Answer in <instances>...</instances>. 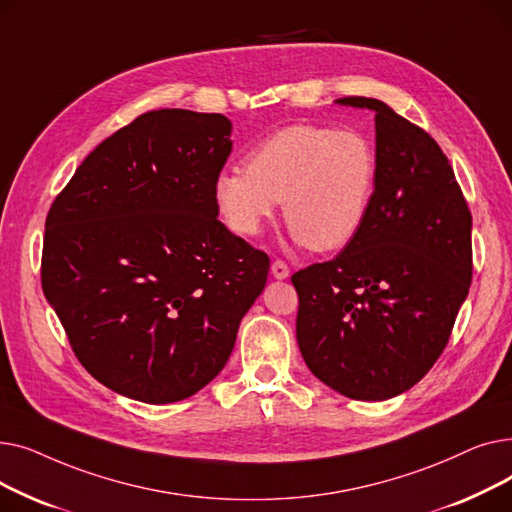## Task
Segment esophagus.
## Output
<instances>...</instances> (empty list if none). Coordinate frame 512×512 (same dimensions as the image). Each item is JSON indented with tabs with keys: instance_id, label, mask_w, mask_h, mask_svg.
<instances>
[{
	"instance_id": "34e87169",
	"label": "esophagus",
	"mask_w": 512,
	"mask_h": 512,
	"mask_svg": "<svg viewBox=\"0 0 512 512\" xmlns=\"http://www.w3.org/2000/svg\"><path fill=\"white\" fill-rule=\"evenodd\" d=\"M272 274H274V278L284 280V278H288V276H290V267L286 265V261L276 259V261L272 263Z\"/></svg>"
}]
</instances>
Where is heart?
Masks as SVG:
<instances>
[{
  "instance_id": "heart-1",
  "label": "heart",
  "mask_w": 512,
  "mask_h": 512,
  "mask_svg": "<svg viewBox=\"0 0 512 512\" xmlns=\"http://www.w3.org/2000/svg\"><path fill=\"white\" fill-rule=\"evenodd\" d=\"M245 166L215 178V203L228 226L255 236L284 201L286 226L313 251L340 249L359 234L378 178V157L363 132L315 124L267 134Z\"/></svg>"
}]
</instances>
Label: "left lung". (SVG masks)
I'll return each mask as SVG.
<instances>
[{
    "label": "left lung",
    "instance_id": "obj_1",
    "mask_svg": "<svg viewBox=\"0 0 512 512\" xmlns=\"http://www.w3.org/2000/svg\"><path fill=\"white\" fill-rule=\"evenodd\" d=\"M378 178L359 234L332 261L292 274L297 342L317 380L386 400L434 367L473 276L471 211L429 134L371 97Z\"/></svg>",
    "mask_w": 512,
    "mask_h": 512
}]
</instances>
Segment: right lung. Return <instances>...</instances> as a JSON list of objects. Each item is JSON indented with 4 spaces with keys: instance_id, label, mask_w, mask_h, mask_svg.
<instances>
[{
    "instance_id": "add662e5",
    "label": "right lung",
    "mask_w": 512,
    "mask_h": 512,
    "mask_svg": "<svg viewBox=\"0 0 512 512\" xmlns=\"http://www.w3.org/2000/svg\"><path fill=\"white\" fill-rule=\"evenodd\" d=\"M222 114L153 110L99 143L53 199L41 286L76 359L110 390L166 405L218 375L270 257L218 220Z\"/></svg>"
}]
</instances>
